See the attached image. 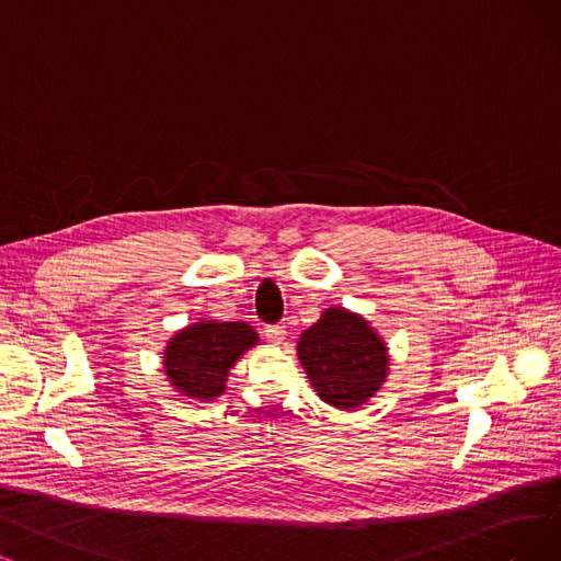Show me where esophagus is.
Returning a JSON list of instances; mask_svg holds the SVG:
<instances>
[{"mask_svg":"<svg viewBox=\"0 0 561 561\" xmlns=\"http://www.w3.org/2000/svg\"><path fill=\"white\" fill-rule=\"evenodd\" d=\"M264 335L272 343H276V345H280L283 341H285V335H287V331H285V327H280V324H268L266 329H264Z\"/></svg>","mask_w":561,"mask_h":561,"instance_id":"34e87169","label":"esophagus"}]
</instances>
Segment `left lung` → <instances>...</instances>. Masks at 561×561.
<instances>
[{"label": "left lung", "instance_id": "1", "mask_svg": "<svg viewBox=\"0 0 561 561\" xmlns=\"http://www.w3.org/2000/svg\"><path fill=\"white\" fill-rule=\"evenodd\" d=\"M299 362L310 387L331 408L352 410L368 402L389 375V352L370 322L333 306L301 333Z\"/></svg>", "mask_w": 561, "mask_h": 561}]
</instances>
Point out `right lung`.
Listing matches in <instances>:
<instances>
[{"label": "right lung", "instance_id": "add662e5", "mask_svg": "<svg viewBox=\"0 0 561 561\" xmlns=\"http://www.w3.org/2000/svg\"><path fill=\"white\" fill-rule=\"evenodd\" d=\"M257 333L245 322L199 320L176 331L163 350L168 382L186 398L207 402L226 391L232 366L257 345Z\"/></svg>", "mask_w": 561, "mask_h": 561}]
</instances>
